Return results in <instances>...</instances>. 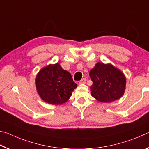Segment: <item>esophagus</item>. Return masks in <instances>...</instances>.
I'll list each match as a JSON object with an SVG mask.
<instances>
[{
	"label": "esophagus",
	"instance_id": "esophagus-1",
	"mask_svg": "<svg viewBox=\"0 0 149 149\" xmlns=\"http://www.w3.org/2000/svg\"><path fill=\"white\" fill-rule=\"evenodd\" d=\"M86 82V78H83L79 81V84H85Z\"/></svg>",
	"mask_w": 149,
	"mask_h": 149
}]
</instances>
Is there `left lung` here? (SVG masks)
<instances>
[{
  "label": "left lung",
  "instance_id": "8db88e82",
  "mask_svg": "<svg viewBox=\"0 0 149 149\" xmlns=\"http://www.w3.org/2000/svg\"><path fill=\"white\" fill-rule=\"evenodd\" d=\"M93 82L91 94L97 101L109 103L117 100L125 92L126 79L123 73L111 64L97 63L90 71Z\"/></svg>",
  "mask_w": 149,
  "mask_h": 149
}]
</instances>
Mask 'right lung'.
Masks as SVG:
<instances>
[{
  "instance_id": "1",
  "label": "right lung",
  "mask_w": 149,
  "mask_h": 149,
  "mask_svg": "<svg viewBox=\"0 0 149 149\" xmlns=\"http://www.w3.org/2000/svg\"><path fill=\"white\" fill-rule=\"evenodd\" d=\"M36 89L41 98L50 104L67 102L77 87L70 73L58 63L49 65L40 70L36 78Z\"/></svg>"
}]
</instances>
